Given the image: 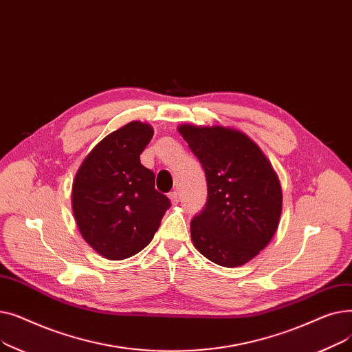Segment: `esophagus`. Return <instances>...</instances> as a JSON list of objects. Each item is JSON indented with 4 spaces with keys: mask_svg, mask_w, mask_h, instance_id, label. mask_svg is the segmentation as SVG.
<instances>
[{
    "mask_svg": "<svg viewBox=\"0 0 352 352\" xmlns=\"http://www.w3.org/2000/svg\"><path fill=\"white\" fill-rule=\"evenodd\" d=\"M170 199H171V202L174 206H177L178 202H179V194H178V191H173V192H170Z\"/></svg>",
    "mask_w": 352,
    "mask_h": 352,
    "instance_id": "esophagus-1",
    "label": "esophagus"
}]
</instances>
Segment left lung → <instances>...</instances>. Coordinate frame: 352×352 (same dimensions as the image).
<instances>
[{
	"mask_svg": "<svg viewBox=\"0 0 352 352\" xmlns=\"http://www.w3.org/2000/svg\"><path fill=\"white\" fill-rule=\"evenodd\" d=\"M178 131L207 178L206 207L191 221L194 247L221 267L244 265L278 228L280 179L260 146L238 129L184 124Z\"/></svg>",
	"mask_w": 352,
	"mask_h": 352,
	"instance_id": "left-lung-1",
	"label": "left lung"
}]
</instances>
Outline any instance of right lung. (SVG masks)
Returning a JSON list of instances; mask_svg holds the SVG:
<instances>
[{"mask_svg":"<svg viewBox=\"0 0 352 352\" xmlns=\"http://www.w3.org/2000/svg\"><path fill=\"white\" fill-rule=\"evenodd\" d=\"M154 135L150 124L131 121L108 134L85 157L72 182V211L88 245L107 260H125L151 243L168 197L140 161Z\"/></svg>","mask_w":352,"mask_h":352,"instance_id":"add662e5","label":"right lung"}]
</instances>
